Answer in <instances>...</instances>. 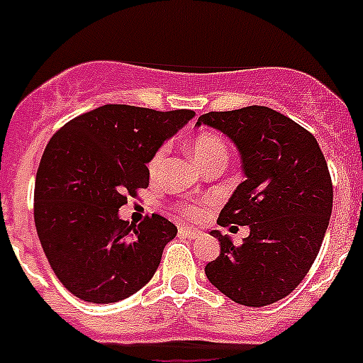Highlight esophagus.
I'll use <instances>...</instances> for the list:
<instances>
[{
	"label": "esophagus",
	"instance_id": "1",
	"mask_svg": "<svg viewBox=\"0 0 363 363\" xmlns=\"http://www.w3.org/2000/svg\"><path fill=\"white\" fill-rule=\"evenodd\" d=\"M179 234L184 236V238H189V240H196L200 238V230L192 229V227H179Z\"/></svg>",
	"mask_w": 363,
	"mask_h": 363
}]
</instances>
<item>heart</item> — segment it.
Returning <instances> with one entry per match:
<instances>
[{"label": "heart", "instance_id": "b5f03b06", "mask_svg": "<svg viewBox=\"0 0 363 363\" xmlns=\"http://www.w3.org/2000/svg\"><path fill=\"white\" fill-rule=\"evenodd\" d=\"M167 154V147H162L158 152L154 154V158L150 160V172H156L162 167L163 158H165ZM191 154L194 162L198 165H205V163L213 162V160H225L227 158V149H225V143L221 140L218 134L214 133H200L191 143ZM184 211L187 214H194L196 211L191 209V207H184Z\"/></svg>", "mask_w": 363, "mask_h": 363}]
</instances>
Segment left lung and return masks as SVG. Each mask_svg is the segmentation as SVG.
Returning <instances> with one entry per match:
<instances>
[{"instance_id": "8db88e82", "label": "left lung", "mask_w": 363, "mask_h": 363, "mask_svg": "<svg viewBox=\"0 0 363 363\" xmlns=\"http://www.w3.org/2000/svg\"><path fill=\"white\" fill-rule=\"evenodd\" d=\"M225 134L242 158L245 182L221 209L220 225H249L234 245L211 230L220 255L205 274L240 306L265 307L293 293L314 264L333 211V184L316 138L269 107L198 118Z\"/></svg>"}]
</instances>
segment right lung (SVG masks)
I'll list each match as a JSON object with an SVG mask.
<instances>
[{
  "label": "right lung",
  "instance_id": "right-lung-1",
  "mask_svg": "<svg viewBox=\"0 0 363 363\" xmlns=\"http://www.w3.org/2000/svg\"><path fill=\"white\" fill-rule=\"evenodd\" d=\"M192 118L185 108L104 105L50 138L38 167L34 221L50 267L74 296L114 303L154 277L178 229L160 214L129 225L118 211L127 194L147 189V163Z\"/></svg>",
  "mask_w": 363,
  "mask_h": 363
}]
</instances>
